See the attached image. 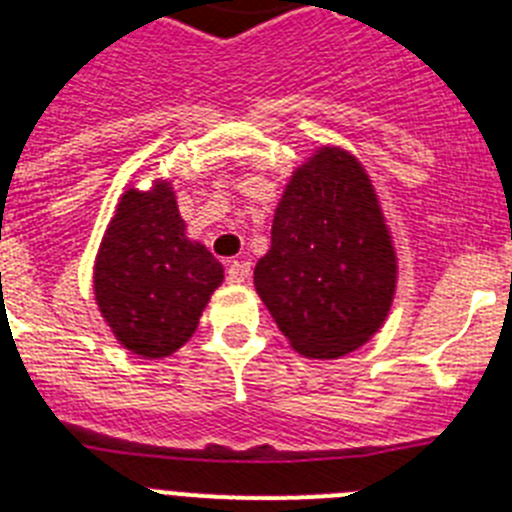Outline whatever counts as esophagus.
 I'll return each instance as SVG.
<instances>
[{"label":"esophagus","mask_w":512,"mask_h":512,"mask_svg":"<svg viewBox=\"0 0 512 512\" xmlns=\"http://www.w3.org/2000/svg\"><path fill=\"white\" fill-rule=\"evenodd\" d=\"M251 274V264L248 261H230L228 264V282L230 284H243Z\"/></svg>","instance_id":"esophagus-1"}]
</instances>
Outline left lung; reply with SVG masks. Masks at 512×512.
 I'll use <instances>...</instances> for the list:
<instances>
[{"label": "left lung", "mask_w": 512, "mask_h": 512, "mask_svg": "<svg viewBox=\"0 0 512 512\" xmlns=\"http://www.w3.org/2000/svg\"><path fill=\"white\" fill-rule=\"evenodd\" d=\"M253 284L310 359L346 356L382 328L397 256L372 179L351 153L323 146L292 174Z\"/></svg>", "instance_id": "1"}]
</instances>
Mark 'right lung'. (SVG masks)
Here are the masks:
<instances>
[{
  "label": "right lung",
  "mask_w": 512,
  "mask_h": 512,
  "mask_svg": "<svg viewBox=\"0 0 512 512\" xmlns=\"http://www.w3.org/2000/svg\"><path fill=\"white\" fill-rule=\"evenodd\" d=\"M169 182L128 189L104 230L94 264L99 312L122 346L164 359L192 338L223 266L189 241Z\"/></svg>",
  "instance_id": "add662e5"
}]
</instances>
